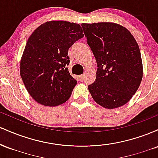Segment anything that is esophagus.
I'll list each match as a JSON object with an SVG mask.
<instances>
[{"label":"esophagus","mask_w":158,"mask_h":158,"mask_svg":"<svg viewBox=\"0 0 158 158\" xmlns=\"http://www.w3.org/2000/svg\"><path fill=\"white\" fill-rule=\"evenodd\" d=\"M84 77H85L84 74H81V75L79 76V80H80V81H82L83 79H84Z\"/></svg>","instance_id":"esophagus-1"}]
</instances>
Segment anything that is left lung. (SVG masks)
I'll return each instance as SVG.
<instances>
[{
  "instance_id": "8db88e82",
  "label": "left lung",
  "mask_w": 158,
  "mask_h": 158,
  "mask_svg": "<svg viewBox=\"0 0 158 158\" xmlns=\"http://www.w3.org/2000/svg\"><path fill=\"white\" fill-rule=\"evenodd\" d=\"M97 64V77L88 86L94 100L106 108L124 106L143 78L140 51L131 32L114 23H82Z\"/></svg>"
}]
</instances>
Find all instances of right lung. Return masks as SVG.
Instances as JSON below:
<instances>
[{
  "instance_id": "obj_1",
  "label": "right lung",
  "mask_w": 158,
  "mask_h": 158,
  "mask_svg": "<svg viewBox=\"0 0 158 158\" xmlns=\"http://www.w3.org/2000/svg\"><path fill=\"white\" fill-rule=\"evenodd\" d=\"M83 36L80 25L64 21L43 23L30 36L20 73L27 91L39 104L57 106L70 98L77 81L67 68L68 50Z\"/></svg>"
}]
</instances>
